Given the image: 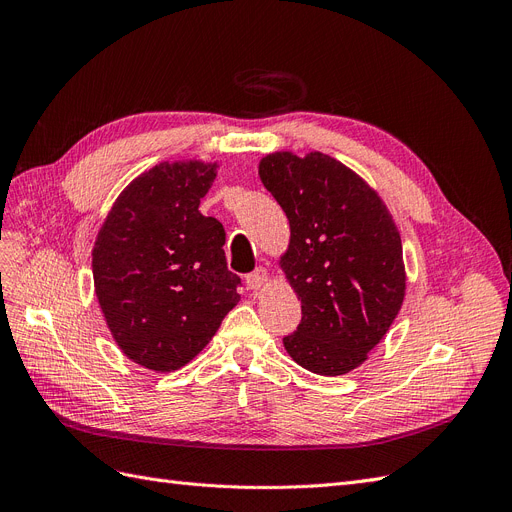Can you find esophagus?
Wrapping results in <instances>:
<instances>
[{
    "instance_id": "34e87169",
    "label": "esophagus",
    "mask_w": 512,
    "mask_h": 512,
    "mask_svg": "<svg viewBox=\"0 0 512 512\" xmlns=\"http://www.w3.org/2000/svg\"><path fill=\"white\" fill-rule=\"evenodd\" d=\"M267 278H270V274H267L265 267H257L255 272H251V274L247 276V286H249L251 290H259L261 286L267 284Z\"/></svg>"
}]
</instances>
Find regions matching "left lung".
Here are the masks:
<instances>
[{"mask_svg": "<svg viewBox=\"0 0 512 512\" xmlns=\"http://www.w3.org/2000/svg\"><path fill=\"white\" fill-rule=\"evenodd\" d=\"M259 178L284 209L290 242L280 267L301 299L286 353L317 375L359 367L405 301L402 242L380 195L338 159L276 151Z\"/></svg>", "mask_w": 512, "mask_h": 512, "instance_id": "obj_1", "label": "left lung"}]
</instances>
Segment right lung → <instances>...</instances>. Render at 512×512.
<instances>
[{
    "label": "right lung",
    "mask_w": 512,
    "mask_h": 512,
    "mask_svg": "<svg viewBox=\"0 0 512 512\" xmlns=\"http://www.w3.org/2000/svg\"><path fill=\"white\" fill-rule=\"evenodd\" d=\"M218 164L164 161L134 178L95 238L93 282L120 351L170 373L195 359L240 301L224 226L199 211Z\"/></svg>",
    "instance_id": "add662e5"
}]
</instances>
